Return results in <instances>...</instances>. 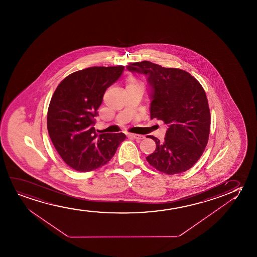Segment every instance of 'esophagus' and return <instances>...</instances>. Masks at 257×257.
Instances as JSON below:
<instances>
[{"label":"esophagus","instance_id":"obj_1","mask_svg":"<svg viewBox=\"0 0 257 257\" xmlns=\"http://www.w3.org/2000/svg\"><path fill=\"white\" fill-rule=\"evenodd\" d=\"M128 137H132L135 140H143L145 139L144 135H140V134H128Z\"/></svg>","mask_w":257,"mask_h":257}]
</instances>
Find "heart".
<instances>
[{"label": "heart", "instance_id": "b5f03b06", "mask_svg": "<svg viewBox=\"0 0 257 257\" xmlns=\"http://www.w3.org/2000/svg\"><path fill=\"white\" fill-rule=\"evenodd\" d=\"M141 84V81L138 80L135 76H130L126 80V87H133V86H137Z\"/></svg>", "mask_w": 257, "mask_h": 257}]
</instances>
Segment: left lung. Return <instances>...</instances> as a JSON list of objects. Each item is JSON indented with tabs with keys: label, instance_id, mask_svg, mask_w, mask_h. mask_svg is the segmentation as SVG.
<instances>
[{
	"label": "left lung",
	"instance_id": "obj_1",
	"mask_svg": "<svg viewBox=\"0 0 257 257\" xmlns=\"http://www.w3.org/2000/svg\"><path fill=\"white\" fill-rule=\"evenodd\" d=\"M127 69L145 74L152 86L151 118L169 125L164 141L156 144L148 163L160 172L175 175L190 169L203 155L209 140L211 114L204 89L196 78L179 68L150 61L129 63Z\"/></svg>",
	"mask_w": 257,
	"mask_h": 257
}]
</instances>
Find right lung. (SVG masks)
Segmentation results:
<instances>
[{"instance_id": "add662e5", "label": "right lung", "mask_w": 257, "mask_h": 257, "mask_svg": "<svg viewBox=\"0 0 257 257\" xmlns=\"http://www.w3.org/2000/svg\"><path fill=\"white\" fill-rule=\"evenodd\" d=\"M123 66L92 67L67 75L53 93L47 130L60 157L72 169L88 172L112 158L125 135L95 133V116L106 89L120 77Z\"/></svg>"}]
</instances>
